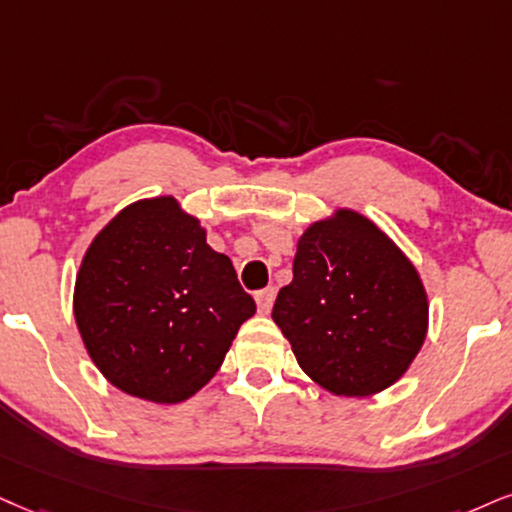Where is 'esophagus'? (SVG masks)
Wrapping results in <instances>:
<instances>
[{"label":"esophagus","mask_w":512,"mask_h":512,"mask_svg":"<svg viewBox=\"0 0 512 512\" xmlns=\"http://www.w3.org/2000/svg\"><path fill=\"white\" fill-rule=\"evenodd\" d=\"M275 301V287H266L261 292H256V304H258V313H270Z\"/></svg>","instance_id":"esophagus-1"}]
</instances>
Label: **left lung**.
Instances as JSON below:
<instances>
[{
  "label": "left lung",
  "instance_id": "8db88e82",
  "mask_svg": "<svg viewBox=\"0 0 512 512\" xmlns=\"http://www.w3.org/2000/svg\"><path fill=\"white\" fill-rule=\"evenodd\" d=\"M427 311L413 263L375 223L344 208L301 235L273 320L313 382L337 396H370L418 356Z\"/></svg>",
  "mask_w": 512,
  "mask_h": 512
}]
</instances>
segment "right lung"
Segmentation results:
<instances>
[{
  "instance_id": "right-lung-1",
  "label": "right lung",
  "mask_w": 512,
  "mask_h": 512,
  "mask_svg": "<svg viewBox=\"0 0 512 512\" xmlns=\"http://www.w3.org/2000/svg\"><path fill=\"white\" fill-rule=\"evenodd\" d=\"M75 323L113 387L180 403L216 375L256 304L232 261L173 197L123 208L94 237L75 280Z\"/></svg>"
}]
</instances>
